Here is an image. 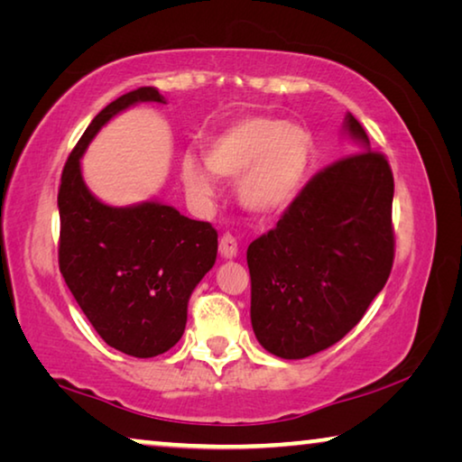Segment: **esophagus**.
I'll use <instances>...</instances> for the list:
<instances>
[{
	"mask_svg": "<svg viewBox=\"0 0 462 462\" xmlns=\"http://www.w3.org/2000/svg\"><path fill=\"white\" fill-rule=\"evenodd\" d=\"M238 253V245L236 240H234V236H230V234H224V236L220 238V256L222 259H234Z\"/></svg>",
	"mask_w": 462,
	"mask_h": 462,
	"instance_id": "esophagus-1",
	"label": "esophagus"
}]
</instances>
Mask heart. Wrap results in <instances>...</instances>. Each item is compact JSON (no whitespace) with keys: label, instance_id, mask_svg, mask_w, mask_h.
Here are the masks:
<instances>
[{"label":"heart","instance_id":"b5f03b06","mask_svg":"<svg viewBox=\"0 0 462 462\" xmlns=\"http://www.w3.org/2000/svg\"><path fill=\"white\" fill-rule=\"evenodd\" d=\"M203 159L209 171L193 154H183L179 162V177L193 199H214V174L238 181V201L246 212L273 217L291 206L306 183L311 136L301 124L246 116L209 138Z\"/></svg>","mask_w":462,"mask_h":462}]
</instances>
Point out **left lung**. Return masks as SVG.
Segmentation results:
<instances>
[{
	"label": "left lung",
	"mask_w": 462,
	"mask_h": 462,
	"mask_svg": "<svg viewBox=\"0 0 462 462\" xmlns=\"http://www.w3.org/2000/svg\"><path fill=\"white\" fill-rule=\"evenodd\" d=\"M342 130L361 152L319 171L246 250L254 336L289 361L344 338L393 267L391 167L353 114Z\"/></svg>",
	"instance_id": "obj_1"
}]
</instances>
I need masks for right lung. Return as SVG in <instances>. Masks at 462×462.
Instances as JSON below:
<instances>
[{
  "label": "right lung",
  "instance_id": "right-lung-1",
  "mask_svg": "<svg viewBox=\"0 0 462 462\" xmlns=\"http://www.w3.org/2000/svg\"><path fill=\"white\" fill-rule=\"evenodd\" d=\"M144 101L167 104L154 88H140L101 109L69 156L59 189L65 283L104 342L136 358L162 355L179 342L189 297L217 254L212 224L156 199L107 206L85 185L81 156L91 140Z\"/></svg>",
  "mask_w": 462,
  "mask_h": 462
}]
</instances>
